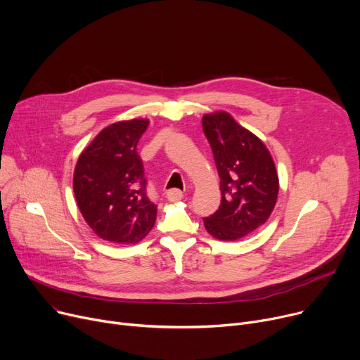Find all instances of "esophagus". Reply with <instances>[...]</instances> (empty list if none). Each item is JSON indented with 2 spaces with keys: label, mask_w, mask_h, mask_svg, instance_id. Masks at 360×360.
I'll return each instance as SVG.
<instances>
[{
  "label": "esophagus",
  "mask_w": 360,
  "mask_h": 360,
  "mask_svg": "<svg viewBox=\"0 0 360 360\" xmlns=\"http://www.w3.org/2000/svg\"><path fill=\"white\" fill-rule=\"evenodd\" d=\"M167 199L170 202H179L183 199V192H180V190L177 188H173V190H168L167 192Z\"/></svg>",
  "instance_id": "obj_1"
}]
</instances>
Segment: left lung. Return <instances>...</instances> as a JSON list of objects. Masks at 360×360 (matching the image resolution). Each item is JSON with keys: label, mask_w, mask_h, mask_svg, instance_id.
I'll use <instances>...</instances> for the list:
<instances>
[{"label": "left lung", "mask_w": 360, "mask_h": 360, "mask_svg": "<svg viewBox=\"0 0 360 360\" xmlns=\"http://www.w3.org/2000/svg\"><path fill=\"white\" fill-rule=\"evenodd\" d=\"M221 179V205L203 219L210 236L237 241L255 232L271 215L279 193L276 165L260 138L226 112L202 117Z\"/></svg>", "instance_id": "left-lung-1"}]
</instances>
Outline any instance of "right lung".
Wrapping results in <instances>:
<instances>
[{
    "label": "right lung",
    "instance_id": "1",
    "mask_svg": "<svg viewBox=\"0 0 360 360\" xmlns=\"http://www.w3.org/2000/svg\"><path fill=\"white\" fill-rule=\"evenodd\" d=\"M148 119L109 124L78 157L74 195L82 218L104 241L135 244L157 219V205L146 195L143 164L136 145Z\"/></svg>",
    "mask_w": 360,
    "mask_h": 360
}]
</instances>
